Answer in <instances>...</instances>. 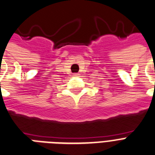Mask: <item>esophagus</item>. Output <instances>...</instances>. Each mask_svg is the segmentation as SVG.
Listing matches in <instances>:
<instances>
[{
	"mask_svg": "<svg viewBox=\"0 0 155 155\" xmlns=\"http://www.w3.org/2000/svg\"><path fill=\"white\" fill-rule=\"evenodd\" d=\"M73 75H74V76H78V75H79V74H78V73H74Z\"/></svg>",
	"mask_w": 155,
	"mask_h": 155,
	"instance_id": "1",
	"label": "esophagus"
}]
</instances>
